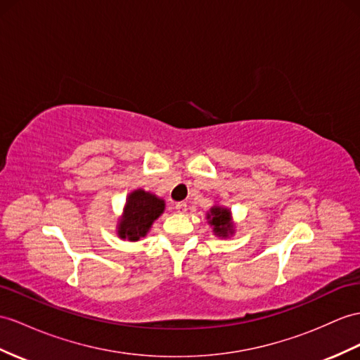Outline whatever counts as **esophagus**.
Masks as SVG:
<instances>
[{
  "label": "esophagus",
  "mask_w": 360,
  "mask_h": 360,
  "mask_svg": "<svg viewBox=\"0 0 360 360\" xmlns=\"http://www.w3.org/2000/svg\"><path fill=\"white\" fill-rule=\"evenodd\" d=\"M175 210H177L179 214H185L188 210V205L185 201H179V203H175Z\"/></svg>",
  "instance_id": "obj_1"
}]
</instances>
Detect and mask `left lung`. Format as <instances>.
Segmentation results:
<instances>
[{"mask_svg":"<svg viewBox=\"0 0 360 360\" xmlns=\"http://www.w3.org/2000/svg\"><path fill=\"white\" fill-rule=\"evenodd\" d=\"M207 224L212 227L215 236L220 238H229L235 233V223L229 207L221 205H214L206 214Z\"/></svg>","mask_w":360,"mask_h":360,"instance_id":"obj_1","label":"left lung"}]
</instances>
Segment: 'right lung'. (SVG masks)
Masks as SVG:
<instances>
[{"mask_svg":"<svg viewBox=\"0 0 360 360\" xmlns=\"http://www.w3.org/2000/svg\"><path fill=\"white\" fill-rule=\"evenodd\" d=\"M165 212V200L142 188L127 195L124 212L117 220L116 232L120 240L139 241L151 231L154 221Z\"/></svg>","mask_w":360,"mask_h":360,"instance_id":"1","label":"right lung"}]
</instances>
